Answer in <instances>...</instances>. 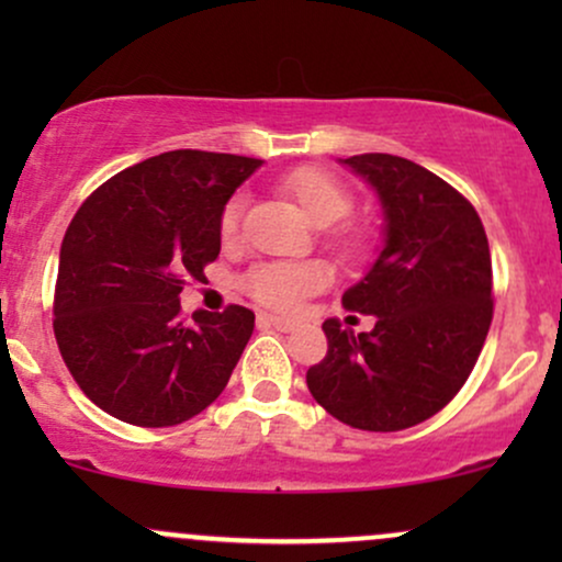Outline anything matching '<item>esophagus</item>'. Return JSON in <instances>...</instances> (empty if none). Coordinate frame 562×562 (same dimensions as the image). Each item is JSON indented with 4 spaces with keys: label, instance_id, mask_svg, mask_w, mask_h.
Returning a JSON list of instances; mask_svg holds the SVG:
<instances>
[{
    "label": "esophagus",
    "instance_id": "34e87169",
    "mask_svg": "<svg viewBox=\"0 0 562 562\" xmlns=\"http://www.w3.org/2000/svg\"><path fill=\"white\" fill-rule=\"evenodd\" d=\"M259 325L261 327H274V330H280V333H293L295 327H299L293 319L274 317V314H259Z\"/></svg>",
    "mask_w": 562,
    "mask_h": 562
}]
</instances>
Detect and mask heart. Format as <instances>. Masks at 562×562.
<instances>
[{
    "mask_svg": "<svg viewBox=\"0 0 562 562\" xmlns=\"http://www.w3.org/2000/svg\"><path fill=\"white\" fill-rule=\"evenodd\" d=\"M280 190L299 203V209L314 227H331L335 223L330 237L344 254H359L364 248V229L351 227V224H338L340 218L351 214L353 195L330 171L319 169V166H301V169L282 177ZM240 216L243 198H229L227 205L222 209V216H218V235H222L224 243L235 240ZM327 282H330V269L322 261H272L250 269L245 274L243 285L263 306L290 312L303 299L319 293Z\"/></svg>",
    "mask_w": 562,
    "mask_h": 562,
    "instance_id": "heart-1",
    "label": "heart"
}]
</instances>
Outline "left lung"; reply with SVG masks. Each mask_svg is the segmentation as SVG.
<instances>
[{
	"label": "left lung",
	"mask_w": 562,
	"mask_h": 562,
	"mask_svg": "<svg viewBox=\"0 0 562 562\" xmlns=\"http://www.w3.org/2000/svg\"><path fill=\"white\" fill-rule=\"evenodd\" d=\"M375 190L383 245L348 312L370 333L327 319V357L306 385L335 420L391 434L428 420L465 385L492 325V254L473 205L434 171L389 153L340 158Z\"/></svg>",
	"instance_id": "obj_1"
}]
</instances>
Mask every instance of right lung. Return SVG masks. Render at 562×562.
<instances>
[{"mask_svg": "<svg viewBox=\"0 0 562 562\" xmlns=\"http://www.w3.org/2000/svg\"><path fill=\"white\" fill-rule=\"evenodd\" d=\"M261 160L171 150L115 173L63 237L55 338L79 389L119 420L169 428L216 402L254 312L179 317L187 280L222 250L218 216Z\"/></svg>", "mask_w": 562, "mask_h": 562, "instance_id": "right-lung-1", "label": "right lung"}]
</instances>
